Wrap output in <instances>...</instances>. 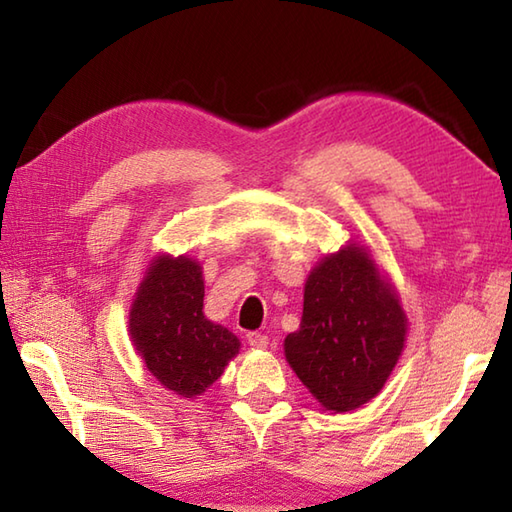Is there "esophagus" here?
Returning <instances> with one entry per match:
<instances>
[{"label": "esophagus", "instance_id": "esophagus-1", "mask_svg": "<svg viewBox=\"0 0 512 512\" xmlns=\"http://www.w3.org/2000/svg\"><path fill=\"white\" fill-rule=\"evenodd\" d=\"M246 341L253 345V347H259V350H264V347L268 345V336L262 334V332H248L246 334Z\"/></svg>", "mask_w": 512, "mask_h": 512}]
</instances>
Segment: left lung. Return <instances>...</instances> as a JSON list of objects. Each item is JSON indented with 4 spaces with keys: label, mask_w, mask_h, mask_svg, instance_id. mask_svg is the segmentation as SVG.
I'll list each match as a JSON object with an SVG mask.
<instances>
[{
    "label": "left lung",
    "mask_w": 512,
    "mask_h": 512,
    "mask_svg": "<svg viewBox=\"0 0 512 512\" xmlns=\"http://www.w3.org/2000/svg\"><path fill=\"white\" fill-rule=\"evenodd\" d=\"M407 319L358 246L325 257L303 292V317L286 336L290 367L325 409L350 411L372 400L405 345Z\"/></svg>",
    "instance_id": "obj_1"
}]
</instances>
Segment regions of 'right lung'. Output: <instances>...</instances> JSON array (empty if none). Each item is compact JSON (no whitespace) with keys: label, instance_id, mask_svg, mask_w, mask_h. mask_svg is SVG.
<instances>
[{"label":"right lung","instance_id":"obj_1","mask_svg":"<svg viewBox=\"0 0 512 512\" xmlns=\"http://www.w3.org/2000/svg\"><path fill=\"white\" fill-rule=\"evenodd\" d=\"M204 279L189 257H158L129 312V334L145 365L167 389L200 396L237 354L233 332L204 317Z\"/></svg>","mask_w":512,"mask_h":512}]
</instances>
